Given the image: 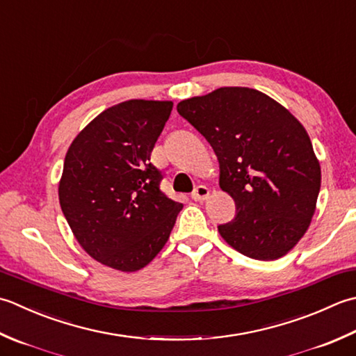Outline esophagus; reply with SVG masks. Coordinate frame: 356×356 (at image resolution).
Returning a JSON list of instances; mask_svg holds the SVG:
<instances>
[{"label":"esophagus","instance_id":"esophagus-1","mask_svg":"<svg viewBox=\"0 0 356 356\" xmlns=\"http://www.w3.org/2000/svg\"><path fill=\"white\" fill-rule=\"evenodd\" d=\"M208 194H210V190H208L205 185H199V186L194 188V191L191 193V197L194 200L202 202V200H205L208 197Z\"/></svg>","mask_w":356,"mask_h":356}]
</instances>
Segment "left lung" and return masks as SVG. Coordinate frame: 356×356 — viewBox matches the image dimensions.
<instances>
[{
	"label": "left lung",
	"mask_w": 356,
	"mask_h": 356,
	"mask_svg": "<svg viewBox=\"0 0 356 356\" xmlns=\"http://www.w3.org/2000/svg\"><path fill=\"white\" fill-rule=\"evenodd\" d=\"M211 145L219 185L234 199L233 220L218 227L252 259L275 261L310 225L321 168L307 131L280 103L250 88H219L177 104Z\"/></svg>",
	"instance_id": "8db88e82"
}]
</instances>
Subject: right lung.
I'll return each mask as SVG.
<instances>
[{
  "label": "right lung",
  "mask_w": 356,
  "mask_h": 356,
  "mask_svg": "<svg viewBox=\"0 0 356 356\" xmlns=\"http://www.w3.org/2000/svg\"><path fill=\"white\" fill-rule=\"evenodd\" d=\"M171 109V102L118 103L69 146L58 186L61 211L80 245L103 266H148L182 210L160 190L162 171L151 163Z\"/></svg>",
  "instance_id": "add662e5"
}]
</instances>
